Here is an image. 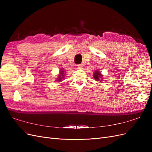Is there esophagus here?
Returning <instances> with one entry per match:
<instances>
[{
  "instance_id": "34e87169",
  "label": "esophagus",
  "mask_w": 152,
  "mask_h": 152,
  "mask_svg": "<svg viewBox=\"0 0 152 152\" xmlns=\"http://www.w3.org/2000/svg\"><path fill=\"white\" fill-rule=\"evenodd\" d=\"M77 67H78V68L82 69V67H83V65H77Z\"/></svg>"
}]
</instances>
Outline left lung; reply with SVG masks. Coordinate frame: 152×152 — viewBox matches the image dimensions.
<instances>
[{
  "label": "left lung",
  "instance_id": "8db88e82",
  "mask_svg": "<svg viewBox=\"0 0 152 152\" xmlns=\"http://www.w3.org/2000/svg\"><path fill=\"white\" fill-rule=\"evenodd\" d=\"M93 77L94 78V79L96 81H102L103 80V75L102 74V72L97 70H95L94 72V74H93Z\"/></svg>",
  "mask_w": 152,
  "mask_h": 152
}]
</instances>
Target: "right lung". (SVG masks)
<instances>
[{
    "label": "right lung",
    "mask_w": 152,
    "mask_h": 152,
    "mask_svg": "<svg viewBox=\"0 0 152 152\" xmlns=\"http://www.w3.org/2000/svg\"><path fill=\"white\" fill-rule=\"evenodd\" d=\"M65 71H64L63 68H61L60 71H59V73L58 75V77L56 78V80L57 82H61L63 79H64V78H65Z\"/></svg>",
    "instance_id": "1"
}]
</instances>
